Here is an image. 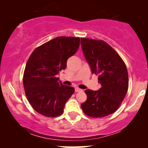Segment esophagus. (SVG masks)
<instances>
[{"instance_id": "esophagus-1", "label": "esophagus", "mask_w": 148, "mask_h": 148, "mask_svg": "<svg viewBox=\"0 0 148 148\" xmlns=\"http://www.w3.org/2000/svg\"><path fill=\"white\" fill-rule=\"evenodd\" d=\"M81 91H82V90L80 89V88H75V92H81Z\"/></svg>"}]
</instances>
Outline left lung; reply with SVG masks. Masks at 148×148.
Masks as SVG:
<instances>
[{
	"label": "left lung",
	"instance_id": "8db88e82",
	"mask_svg": "<svg viewBox=\"0 0 148 148\" xmlns=\"http://www.w3.org/2000/svg\"><path fill=\"white\" fill-rule=\"evenodd\" d=\"M85 58L92 74L98 75L101 88L85 91L87 99L81 106L85 114L103 118L120 107L128 90V72L119 54L103 40L81 38Z\"/></svg>",
	"mask_w": 148,
	"mask_h": 148
}]
</instances>
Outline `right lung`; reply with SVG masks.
Returning <instances> with one entry per match:
<instances>
[{
    "label": "right lung",
    "mask_w": 148,
    "mask_h": 148,
    "mask_svg": "<svg viewBox=\"0 0 148 148\" xmlns=\"http://www.w3.org/2000/svg\"><path fill=\"white\" fill-rule=\"evenodd\" d=\"M79 37H58L33 51L25 64L23 87L35 111L54 118L63 113L74 88L64 86L56 76L67 67V61L77 51Z\"/></svg>",
    "instance_id": "right-lung-1"
}]
</instances>
